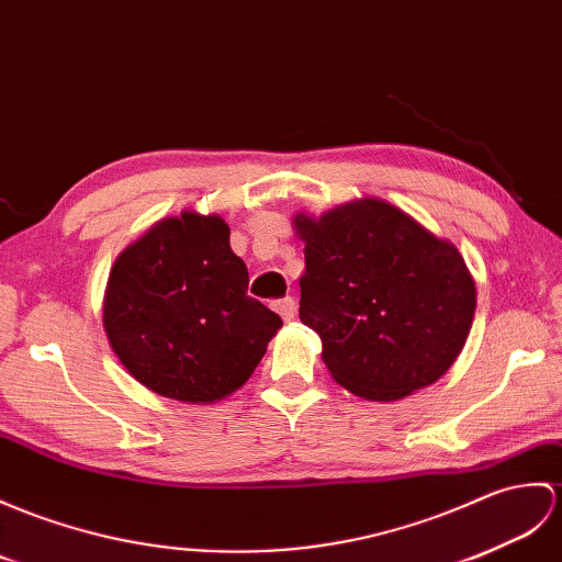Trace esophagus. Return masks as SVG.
Here are the masks:
<instances>
[{"instance_id": "esophagus-1", "label": "esophagus", "mask_w": 562, "mask_h": 562, "mask_svg": "<svg viewBox=\"0 0 562 562\" xmlns=\"http://www.w3.org/2000/svg\"><path fill=\"white\" fill-rule=\"evenodd\" d=\"M276 311L280 313L282 316V321L284 323H290V321H294V313H296V302L292 296H284V299H280V302H276Z\"/></svg>"}]
</instances>
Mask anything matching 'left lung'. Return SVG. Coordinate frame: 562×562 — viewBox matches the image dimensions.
<instances>
[{"label": "left lung", "instance_id": "left-lung-1", "mask_svg": "<svg viewBox=\"0 0 562 562\" xmlns=\"http://www.w3.org/2000/svg\"><path fill=\"white\" fill-rule=\"evenodd\" d=\"M292 225L306 244L299 318L337 385L395 402L448 373L476 311L458 246L373 195Z\"/></svg>", "mask_w": 562, "mask_h": 562}]
</instances>
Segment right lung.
<instances>
[{"label": "right lung", "instance_id": "add662e5", "mask_svg": "<svg viewBox=\"0 0 562 562\" xmlns=\"http://www.w3.org/2000/svg\"><path fill=\"white\" fill-rule=\"evenodd\" d=\"M249 270L220 215L162 217L116 256L102 328L122 367L160 397L213 404L249 381L282 318L246 296Z\"/></svg>", "mask_w": 562, "mask_h": 562}]
</instances>
